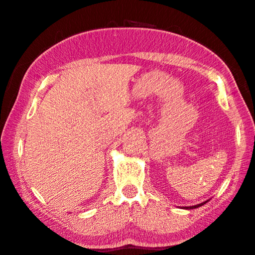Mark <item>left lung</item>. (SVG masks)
Segmentation results:
<instances>
[{
    "label": "left lung",
    "mask_w": 255,
    "mask_h": 255,
    "mask_svg": "<svg viewBox=\"0 0 255 255\" xmlns=\"http://www.w3.org/2000/svg\"><path fill=\"white\" fill-rule=\"evenodd\" d=\"M209 200H206V201H204V202H201V204H199V205H194V206H189V207H182L183 209H194V208H199V207H201V206H204L205 204H207Z\"/></svg>",
    "instance_id": "8db88e82"
}]
</instances>
